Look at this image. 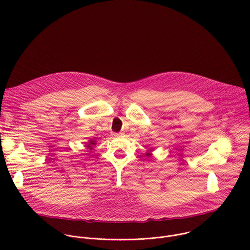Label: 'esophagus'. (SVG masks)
I'll list each match as a JSON object with an SVG mask.
<instances>
[{
    "instance_id": "esophagus-1",
    "label": "esophagus",
    "mask_w": 250,
    "mask_h": 250,
    "mask_svg": "<svg viewBox=\"0 0 250 250\" xmlns=\"http://www.w3.org/2000/svg\"><path fill=\"white\" fill-rule=\"evenodd\" d=\"M115 135H123V133H122V132H119V133H116Z\"/></svg>"
}]
</instances>
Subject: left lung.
I'll list each match as a JSON object with an SVG mask.
<instances>
[{
  "label": "left lung",
  "mask_w": 250,
  "mask_h": 250,
  "mask_svg": "<svg viewBox=\"0 0 250 250\" xmlns=\"http://www.w3.org/2000/svg\"><path fill=\"white\" fill-rule=\"evenodd\" d=\"M149 155H150V154H147V156H149Z\"/></svg>",
  "instance_id": "left-lung-1"
}]
</instances>
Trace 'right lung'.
<instances>
[{
	"label": "right lung",
	"instance_id": "add662e5",
	"mask_svg": "<svg viewBox=\"0 0 250 250\" xmlns=\"http://www.w3.org/2000/svg\"><path fill=\"white\" fill-rule=\"evenodd\" d=\"M89 142H90V143H89L90 145H91V144H92V145H93V144H95V143H94V141H89Z\"/></svg>",
	"mask_w": 250,
	"mask_h": 250
}]
</instances>
